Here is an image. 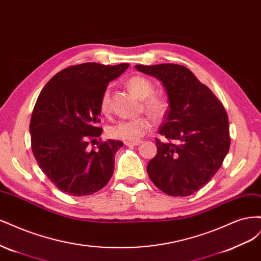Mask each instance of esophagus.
Listing matches in <instances>:
<instances>
[{"mask_svg":"<svg viewBox=\"0 0 261 261\" xmlns=\"http://www.w3.org/2000/svg\"><path fill=\"white\" fill-rule=\"evenodd\" d=\"M141 143H143V141H141L140 139H138V140H134V141H125V145L126 146H138V145H140Z\"/></svg>","mask_w":261,"mask_h":261,"instance_id":"34e87169","label":"esophagus"}]
</instances>
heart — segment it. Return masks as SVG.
I'll return each instance as SVG.
<instances>
[{
	"label": "heart",
	"instance_id": "1",
	"mask_svg": "<svg viewBox=\"0 0 261 261\" xmlns=\"http://www.w3.org/2000/svg\"><path fill=\"white\" fill-rule=\"evenodd\" d=\"M129 90L136 94L139 99H144L143 108L146 112L154 118H161L167 112L169 103L165 98L151 96L153 92V85L143 76L130 77L127 82ZM100 110L103 114H109L111 111L110 103V91L107 89L102 94L100 102ZM150 127V122L147 117L140 116L118 122L109 128V135L114 139L133 141L140 138Z\"/></svg>",
	"mask_w": 261,
	"mask_h": 261
}]
</instances>
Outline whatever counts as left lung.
<instances>
[{
    "instance_id": "8db88e82",
    "label": "left lung",
    "mask_w": 261,
    "mask_h": 261,
    "mask_svg": "<svg viewBox=\"0 0 261 261\" xmlns=\"http://www.w3.org/2000/svg\"><path fill=\"white\" fill-rule=\"evenodd\" d=\"M159 81L169 110L155 139L156 155L147 165L153 184L170 196H189L206 185L230 149L228 118L222 103L187 67L135 65Z\"/></svg>"
}]
</instances>
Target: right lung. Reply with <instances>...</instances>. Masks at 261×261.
I'll return each mask as SVG.
<instances>
[{"label":"right lung","mask_w":261,"mask_h":261,"mask_svg":"<svg viewBox=\"0 0 261 261\" xmlns=\"http://www.w3.org/2000/svg\"><path fill=\"white\" fill-rule=\"evenodd\" d=\"M128 66H69L54 75L39 94L30 120L31 148L39 167L61 192L92 195L112 177L122 141L109 139L91 150L88 145L102 133L98 127L102 94Z\"/></svg>","instance_id":"right-lung-1"}]
</instances>
